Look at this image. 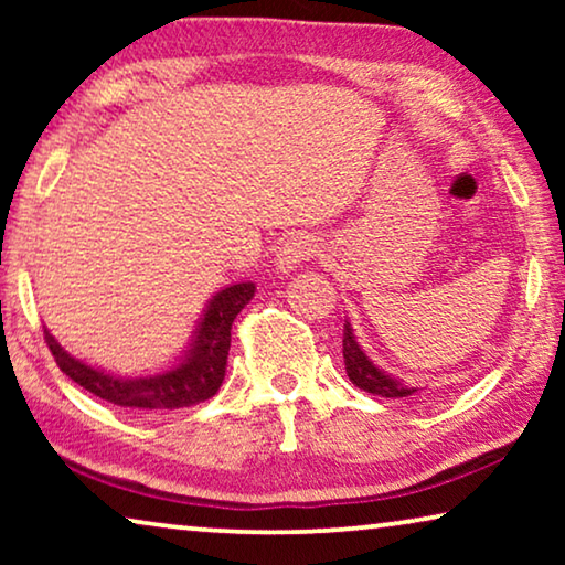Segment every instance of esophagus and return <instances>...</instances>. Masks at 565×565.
<instances>
[{
	"label": "esophagus",
	"instance_id": "obj_1",
	"mask_svg": "<svg viewBox=\"0 0 565 565\" xmlns=\"http://www.w3.org/2000/svg\"><path fill=\"white\" fill-rule=\"evenodd\" d=\"M319 249H321L319 238H313V236H308V234L290 236L288 242H285L280 249H277V254H275V269L280 275L296 273V269L303 265V262L316 257V254H319Z\"/></svg>",
	"mask_w": 565,
	"mask_h": 565
}]
</instances>
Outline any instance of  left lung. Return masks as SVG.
Segmentation results:
<instances>
[{"label":"left lung","mask_w":565,"mask_h":565,"mask_svg":"<svg viewBox=\"0 0 565 565\" xmlns=\"http://www.w3.org/2000/svg\"><path fill=\"white\" fill-rule=\"evenodd\" d=\"M342 354H344V370L350 375V381L358 385L360 391L373 393V396L381 398H408L416 396L422 388H414L401 377L385 373L375 365L373 360L367 358L365 350H362L358 337H354V329L350 321H344V337H342Z\"/></svg>","instance_id":"1"}]
</instances>
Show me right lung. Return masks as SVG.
I'll list each match as a JSON object with an SVG mask.
<instances>
[{
    "mask_svg": "<svg viewBox=\"0 0 565 565\" xmlns=\"http://www.w3.org/2000/svg\"><path fill=\"white\" fill-rule=\"evenodd\" d=\"M254 292H257V285L252 280L234 282L215 292L200 313L188 347L172 365L159 373L120 375L95 367L66 352L58 339L43 327L45 342H49L61 373H66L84 391L95 393L107 404L138 408V412H172V408L207 401L221 388L231 350V323L254 298Z\"/></svg>",
    "mask_w": 565,
    "mask_h": 565,
    "instance_id": "1",
    "label": "right lung"
}]
</instances>
